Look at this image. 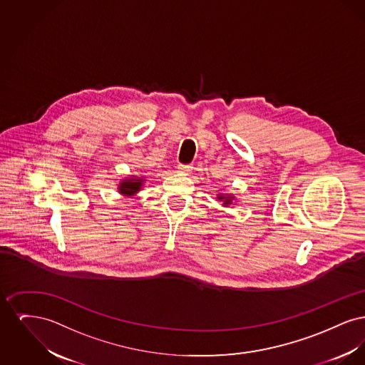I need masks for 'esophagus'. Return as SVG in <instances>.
Instances as JSON below:
<instances>
[{
	"instance_id": "obj_1",
	"label": "esophagus",
	"mask_w": 365,
	"mask_h": 365,
	"mask_svg": "<svg viewBox=\"0 0 365 365\" xmlns=\"http://www.w3.org/2000/svg\"><path fill=\"white\" fill-rule=\"evenodd\" d=\"M191 165H187V164H179L178 165V170L180 171V173H183V174H189L191 171Z\"/></svg>"
}]
</instances>
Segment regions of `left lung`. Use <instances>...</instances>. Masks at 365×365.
I'll list each match as a JSON object with an SVG mask.
<instances>
[{
  "mask_svg": "<svg viewBox=\"0 0 365 365\" xmlns=\"http://www.w3.org/2000/svg\"><path fill=\"white\" fill-rule=\"evenodd\" d=\"M217 198H219L220 201H225V205L227 207V205L231 204V198H232V197H230V195H227V197H225V195H219Z\"/></svg>",
  "mask_w": 365,
  "mask_h": 365,
  "instance_id": "1",
  "label": "left lung"
}]
</instances>
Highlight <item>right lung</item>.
I'll list each match as a JSON object with an SVG mask.
<instances>
[{
	"label": "right lung",
	"instance_id": "add662e5",
	"mask_svg": "<svg viewBox=\"0 0 365 365\" xmlns=\"http://www.w3.org/2000/svg\"><path fill=\"white\" fill-rule=\"evenodd\" d=\"M140 185H142V179H138V178H135V179H125V180H123L122 183H120L119 190H120L122 194L131 195V194L137 192L140 189Z\"/></svg>",
	"mask_w": 365,
	"mask_h": 365
}]
</instances>
